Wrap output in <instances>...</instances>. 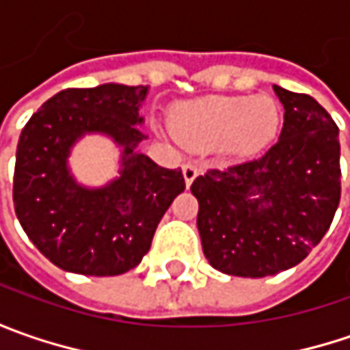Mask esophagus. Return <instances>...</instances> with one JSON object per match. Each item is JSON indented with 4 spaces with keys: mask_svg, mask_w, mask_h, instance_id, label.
Wrapping results in <instances>:
<instances>
[{
    "mask_svg": "<svg viewBox=\"0 0 350 350\" xmlns=\"http://www.w3.org/2000/svg\"><path fill=\"white\" fill-rule=\"evenodd\" d=\"M196 175H198V167L193 165V163H185L183 165V177H185V185L187 187H191L193 181L196 179Z\"/></svg>",
    "mask_w": 350,
    "mask_h": 350,
    "instance_id": "esophagus-1",
    "label": "esophagus"
}]
</instances>
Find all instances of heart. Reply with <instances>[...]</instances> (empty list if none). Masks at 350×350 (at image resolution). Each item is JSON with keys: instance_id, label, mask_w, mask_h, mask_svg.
<instances>
[{"instance_id": "1", "label": "heart", "mask_w": 350, "mask_h": 350, "mask_svg": "<svg viewBox=\"0 0 350 350\" xmlns=\"http://www.w3.org/2000/svg\"><path fill=\"white\" fill-rule=\"evenodd\" d=\"M280 122V107L269 95H210L183 103L171 113V130L183 146L224 148L241 157L262 152L276 138Z\"/></svg>"}]
</instances>
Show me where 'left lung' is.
<instances>
[{
  "instance_id": "left-lung-1",
  "label": "left lung",
  "mask_w": 350,
  "mask_h": 350,
  "mask_svg": "<svg viewBox=\"0 0 350 350\" xmlns=\"http://www.w3.org/2000/svg\"><path fill=\"white\" fill-rule=\"evenodd\" d=\"M273 89L284 107L275 146L191 185L204 257L226 275L261 278L298 265L339 206V128L314 97Z\"/></svg>"
}]
</instances>
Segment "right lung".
Listing matches in <instances>:
<instances>
[{
  "label": "right lung",
  "instance_id": "1",
  "mask_svg": "<svg viewBox=\"0 0 350 350\" xmlns=\"http://www.w3.org/2000/svg\"><path fill=\"white\" fill-rule=\"evenodd\" d=\"M148 85L103 83L64 89L21 132L13 202L36 249L68 273L122 275L150 251L155 228L185 191L181 169L157 165L140 144ZM105 135L121 150L119 175L101 187L81 185L69 169L79 139Z\"/></svg>",
  "mask_w": 350,
  "mask_h": 350
}]
</instances>
